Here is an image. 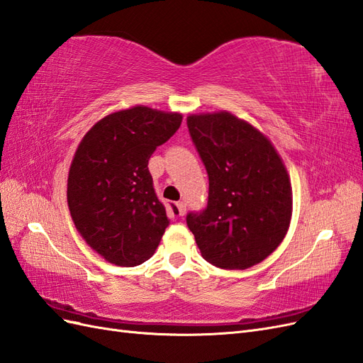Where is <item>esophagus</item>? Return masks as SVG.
Masks as SVG:
<instances>
[{
  "label": "esophagus",
  "mask_w": 363,
  "mask_h": 363,
  "mask_svg": "<svg viewBox=\"0 0 363 363\" xmlns=\"http://www.w3.org/2000/svg\"><path fill=\"white\" fill-rule=\"evenodd\" d=\"M176 206H178L179 216H184L185 211H187V205H185V202H178V203H176Z\"/></svg>",
  "instance_id": "obj_1"
}]
</instances>
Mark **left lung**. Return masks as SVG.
<instances>
[{
    "instance_id": "1",
    "label": "left lung",
    "mask_w": 363,
    "mask_h": 363,
    "mask_svg": "<svg viewBox=\"0 0 363 363\" xmlns=\"http://www.w3.org/2000/svg\"><path fill=\"white\" fill-rule=\"evenodd\" d=\"M191 140L208 173V205L187 225L202 257L222 269H247L271 255L292 219L286 165L263 132L228 111L191 113Z\"/></svg>"
}]
</instances>
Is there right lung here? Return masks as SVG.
Returning a JSON list of instances; mask_svg holds the SVG:
<instances>
[{"instance_id":"1","label":"right lung","mask_w":363,"mask_h":363,"mask_svg":"<svg viewBox=\"0 0 363 363\" xmlns=\"http://www.w3.org/2000/svg\"><path fill=\"white\" fill-rule=\"evenodd\" d=\"M181 123L179 112L137 105L108 113L77 146L67 184L69 214L108 263L132 267L157 251L169 217L147 164Z\"/></svg>"}]
</instances>
